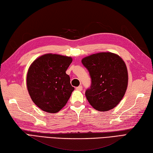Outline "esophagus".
<instances>
[{
    "label": "esophagus",
    "instance_id": "1",
    "mask_svg": "<svg viewBox=\"0 0 153 153\" xmlns=\"http://www.w3.org/2000/svg\"><path fill=\"white\" fill-rule=\"evenodd\" d=\"M76 90H78V91H82V87L81 86V85H80V86L77 87L76 88Z\"/></svg>",
    "mask_w": 153,
    "mask_h": 153
}]
</instances>
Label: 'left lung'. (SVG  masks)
Returning <instances> with one entry per match:
<instances>
[{
  "label": "left lung",
  "instance_id": "obj_1",
  "mask_svg": "<svg viewBox=\"0 0 153 153\" xmlns=\"http://www.w3.org/2000/svg\"><path fill=\"white\" fill-rule=\"evenodd\" d=\"M91 80L85 91L93 108L106 111L115 108L122 100L128 86V71L122 59L111 52H101L82 60Z\"/></svg>",
  "mask_w": 153,
  "mask_h": 153
}]
</instances>
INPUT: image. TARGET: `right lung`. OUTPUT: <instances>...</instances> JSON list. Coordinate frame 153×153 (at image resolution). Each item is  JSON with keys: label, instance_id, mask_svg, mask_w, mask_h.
Here are the masks:
<instances>
[{"label": "right lung", "instance_id": "add662e5", "mask_svg": "<svg viewBox=\"0 0 153 153\" xmlns=\"http://www.w3.org/2000/svg\"><path fill=\"white\" fill-rule=\"evenodd\" d=\"M72 58L48 53L35 60L27 76L28 92L43 111L56 113L66 105L74 88L66 73Z\"/></svg>", "mask_w": 153, "mask_h": 153}]
</instances>
